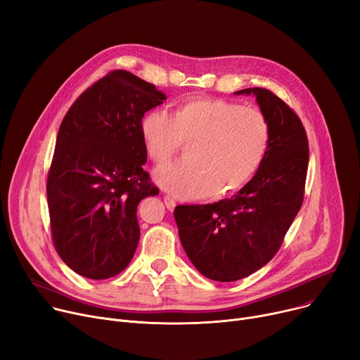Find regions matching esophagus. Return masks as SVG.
Masks as SVG:
<instances>
[{
	"label": "esophagus",
	"mask_w": 360,
	"mask_h": 360,
	"mask_svg": "<svg viewBox=\"0 0 360 360\" xmlns=\"http://www.w3.org/2000/svg\"><path fill=\"white\" fill-rule=\"evenodd\" d=\"M164 203H165V206L170 209V210H173L174 207H176V205H177V202L172 198V196H168V195H165L164 196Z\"/></svg>",
	"instance_id": "34e87169"
}]
</instances>
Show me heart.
I'll return each instance as SVG.
<instances>
[{
  "label": "heart",
  "mask_w": 360,
  "mask_h": 360,
  "mask_svg": "<svg viewBox=\"0 0 360 360\" xmlns=\"http://www.w3.org/2000/svg\"><path fill=\"white\" fill-rule=\"evenodd\" d=\"M148 154L158 167L187 142V157L158 173L160 184L180 198H221L241 188L263 162L270 126L251 105L214 97H190L172 116L154 110L141 122Z\"/></svg>",
  "instance_id": "1"
}]
</instances>
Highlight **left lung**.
Segmentation results:
<instances>
[{"label": "left lung", "mask_w": 360, "mask_h": 360, "mask_svg": "<svg viewBox=\"0 0 360 360\" xmlns=\"http://www.w3.org/2000/svg\"><path fill=\"white\" fill-rule=\"evenodd\" d=\"M237 93L255 94L270 126L257 173L229 199L174 209L186 255L217 282L247 278L276 256L302 206L308 170V138L300 116L267 89Z\"/></svg>", "instance_id": "left-lung-1"}]
</instances>
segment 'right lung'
<instances>
[{"label":"right lung","mask_w":360,"mask_h":360,"mask_svg":"<svg viewBox=\"0 0 360 360\" xmlns=\"http://www.w3.org/2000/svg\"><path fill=\"white\" fill-rule=\"evenodd\" d=\"M164 100L154 84L115 70L79 94L59 126L46 181L52 241L84 278H113L135 255L138 205L160 192L142 168L141 122Z\"/></svg>","instance_id":"1"}]
</instances>
